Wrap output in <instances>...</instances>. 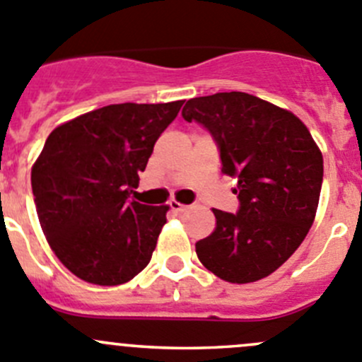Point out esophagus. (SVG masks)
<instances>
[{"instance_id": "obj_1", "label": "esophagus", "mask_w": 362, "mask_h": 362, "mask_svg": "<svg viewBox=\"0 0 362 362\" xmlns=\"http://www.w3.org/2000/svg\"><path fill=\"white\" fill-rule=\"evenodd\" d=\"M170 206H171V210H173V212H177V214L185 212V210H187V205H182L180 202H175V199H171Z\"/></svg>"}]
</instances>
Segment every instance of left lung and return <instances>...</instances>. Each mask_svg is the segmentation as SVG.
I'll list each match as a JSON object with an SVG mask.
<instances>
[{"instance_id":"left-lung-1","label":"left lung","mask_w":362,"mask_h":362,"mask_svg":"<svg viewBox=\"0 0 362 362\" xmlns=\"http://www.w3.org/2000/svg\"><path fill=\"white\" fill-rule=\"evenodd\" d=\"M187 122L205 125L219 145L223 171L237 178V214L212 209L216 228L196 255L228 283L267 278L303 244L317 216L324 157L288 110L244 92L187 100Z\"/></svg>"}]
</instances>
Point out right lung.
Masks as SVG:
<instances>
[{"mask_svg":"<svg viewBox=\"0 0 362 362\" xmlns=\"http://www.w3.org/2000/svg\"><path fill=\"white\" fill-rule=\"evenodd\" d=\"M182 104H111L49 134L31 168L38 221L59 262L83 281L124 285L148 265L170 206L129 196Z\"/></svg>","mask_w":362,"mask_h":362,"instance_id":"right-lung-1","label":"right lung"}]
</instances>
